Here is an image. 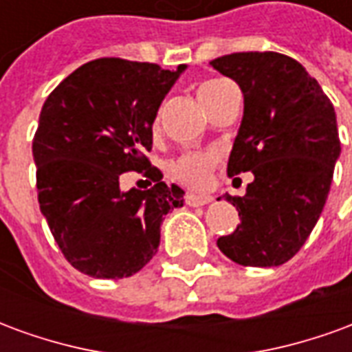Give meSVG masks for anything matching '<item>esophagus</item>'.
I'll use <instances>...</instances> for the list:
<instances>
[{"label": "esophagus", "mask_w": 352, "mask_h": 352, "mask_svg": "<svg viewBox=\"0 0 352 352\" xmlns=\"http://www.w3.org/2000/svg\"><path fill=\"white\" fill-rule=\"evenodd\" d=\"M186 204L192 207H199V206H207V204H211L213 198L211 196H196V194H186Z\"/></svg>", "instance_id": "obj_1"}]
</instances>
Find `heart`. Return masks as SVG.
Masks as SVG:
<instances>
[{"label": "heart", "mask_w": 352, "mask_h": 352, "mask_svg": "<svg viewBox=\"0 0 352 352\" xmlns=\"http://www.w3.org/2000/svg\"><path fill=\"white\" fill-rule=\"evenodd\" d=\"M226 85H230L226 79L204 80L198 87V96L201 103L207 107L214 100V96L221 92ZM214 164H217V156L211 151H192V153L181 154L173 162L171 171L179 181H183L184 184H188L192 188H204L209 184Z\"/></svg>", "instance_id": "heart-1"}]
</instances>
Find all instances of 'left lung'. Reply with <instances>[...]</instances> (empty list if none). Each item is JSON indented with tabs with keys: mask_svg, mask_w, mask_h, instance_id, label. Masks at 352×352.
<instances>
[{
	"mask_svg": "<svg viewBox=\"0 0 352 352\" xmlns=\"http://www.w3.org/2000/svg\"><path fill=\"white\" fill-rule=\"evenodd\" d=\"M211 65L236 80L245 100L228 177L254 175L243 198L224 196L241 224L217 245L236 264H285L309 237L330 192L341 153L332 101L300 62L279 52H234Z\"/></svg>",
	"mask_w": 352,
	"mask_h": 352,
	"instance_id": "obj_1",
	"label": "left lung"
}]
</instances>
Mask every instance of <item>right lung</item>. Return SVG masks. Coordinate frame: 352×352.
Masks as SVG:
<instances>
[{
  "mask_svg": "<svg viewBox=\"0 0 352 352\" xmlns=\"http://www.w3.org/2000/svg\"><path fill=\"white\" fill-rule=\"evenodd\" d=\"M177 72L100 58L65 77L45 101L34 135L37 199L65 260L96 279H122L151 262L164 217L184 192L151 166L153 122ZM138 170L148 191L120 190Z\"/></svg>",
  "mask_w": 352,
  "mask_h": 352,
  "instance_id": "right-lung-1",
  "label": "right lung"
}]
</instances>
